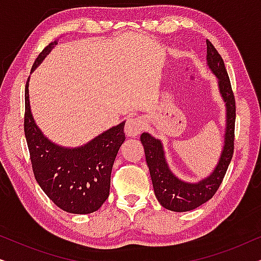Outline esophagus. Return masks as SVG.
<instances>
[{"label": "esophagus", "instance_id": "1", "mask_svg": "<svg viewBox=\"0 0 261 261\" xmlns=\"http://www.w3.org/2000/svg\"><path fill=\"white\" fill-rule=\"evenodd\" d=\"M142 130V122L138 117H130L127 120L126 126H124V133L127 138H135L140 134Z\"/></svg>", "mask_w": 261, "mask_h": 261}]
</instances>
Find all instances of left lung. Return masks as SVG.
I'll use <instances>...</instances> for the list:
<instances>
[{"instance_id":"1","label":"left lung","mask_w":261,"mask_h":261,"mask_svg":"<svg viewBox=\"0 0 261 261\" xmlns=\"http://www.w3.org/2000/svg\"><path fill=\"white\" fill-rule=\"evenodd\" d=\"M206 66L216 77L221 98L226 107V127L223 145L216 166L208 176L197 181H188L177 177L170 169L162 140L142 133L140 141L145 149L146 163L154 189V195L164 208L171 212H190L208 202L222 183L234 151L235 99L224 63L219 52L206 40Z\"/></svg>"}]
</instances>
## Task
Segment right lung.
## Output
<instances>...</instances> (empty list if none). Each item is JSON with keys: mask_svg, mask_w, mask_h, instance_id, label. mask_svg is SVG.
Here are the masks:
<instances>
[{"mask_svg": "<svg viewBox=\"0 0 261 261\" xmlns=\"http://www.w3.org/2000/svg\"><path fill=\"white\" fill-rule=\"evenodd\" d=\"M56 45L58 39L38 56L32 72ZM28 87L30 78L24 90V135L35 179L48 198L64 212L81 215L96 212L109 196L114 162L126 139L123 133L126 121L102 132L82 146H60L49 140L35 122Z\"/></svg>", "mask_w": 261, "mask_h": 261, "instance_id": "1", "label": "right lung"}]
</instances>
